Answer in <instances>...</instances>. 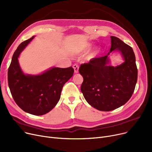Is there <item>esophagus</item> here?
Returning <instances> with one entry per match:
<instances>
[{
  "instance_id": "34e87169",
  "label": "esophagus",
  "mask_w": 152,
  "mask_h": 152,
  "mask_svg": "<svg viewBox=\"0 0 152 152\" xmlns=\"http://www.w3.org/2000/svg\"><path fill=\"white\" fill-rule=\"evenodd\" d=\"M73 67V68L75 69V73H78V71H79V66H78V65H77V64H75Z\"/></svg>"
}]
</instances>
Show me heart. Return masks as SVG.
<instances>
[{
    "label": "heart",
    "instance_id": "1",
    "mask_svg": "<svg viewBox=\"0 0 152 152\" xmlns=\"http://www.w3.org/2000/svg\"><path fill=\"white\" fill-rule=\"evenodd\" d=\"M88 47H89V45H86L85 47H84L83 50H86L87 49H88ZM94 55H95V54H90L89 56V58H93L94 57Z\"/></svg>",
    "mask_w": 152,
    "mask_h": 152
}]
</instances>
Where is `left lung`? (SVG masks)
Segmentation results:
<instances>
[{
	"instance_id": "1",
	"label": "left lung",
	"mask_w": 152,
	"mask_h": 152,
	"mask_svg": "<svg viewBox=\"0 0 152 152\" xmlns=\"http://www.w3.org/2000/svg\"><path fill=\"white\" fill-rule=\"evenodd\" d=\"M111 39L110 52L120 51L125 60L123 64L116 67L108 66L107 55L93 58L79 68L83 77L81 90L85 99L94 108L104 111L124 105L131 97L137 81L132 48L116 37L111 36Z\"/></svg>"
}]
</instances>
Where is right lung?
<instances>
[{
    "label": "right lung",
    "instance_id": "1",
    "mask_svg": "<svg viewBox=\"0 0 152 152\" xmlns=\"http://www.w3.org/2000/svg\"><path fill=\"white\" fill-rule=\"evenodd\" d=\"M34 36L21 42L13 55L8 69V83L12 97L23 111L37 116L52 110L60 100L63 87L73 76L74 69L52 68L41 75H25L18 58Z\"/></svg>",
    "mask_w": 152,
    "mask_h": 152
}]
</instances>
